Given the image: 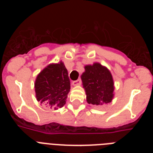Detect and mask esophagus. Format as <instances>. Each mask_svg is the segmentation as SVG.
I'll return each mask as SVG.
<instances>
[{
    "mask_svg": "<svg viewBox=\"0 0 153 153\" xmlns=\"http://www.w3.org/2000/svg\"><path fill=\"white\" fill-rule=\"evenodd\" d=\"M81 84V79H78L76 80H74L72 82V85L73 86H79V85Z\"/></svg>",
    "mask_w": 153,
    "mask_h": 153,
    "instance_id": "obj_1",
    "label": "esophagus"
}]
</instances>
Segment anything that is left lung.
<instances>
[{"label": "left lung", "mask_w": 153, "mask_h": 153, "mask_svg": "<svg viewBox=\"0 0 153 153\" xmlns=\"http://www.w3.org/2000/svg\"><path fill=\"white\" fill-rule=\"evenodd\" d=\"M81 75L83 87L89 104L102 106L113 100L114 82L109 69L100 63L86 65Z\"/></svg>", "instance_id": "obj_1"}]
</instances>
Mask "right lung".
I'll list each match as a JSON object with an SVG mask.
<instances>
[{"label":"right lung","mask_w":153,"mask_h":153,"mask_svg":"<svg viewBox=\"0 0 153 153\" xmlns=\"http://www.w3.org/2000/svg\"><path fill=\"white\" fill-rule=\"evenodd\" d=\"M36 100L41 105L58 109L66 104L70 90L68 72L63 62L51 63L39 73L34 83Z\"/></svg>","instance_id":"obj_1"}]
</instances>
